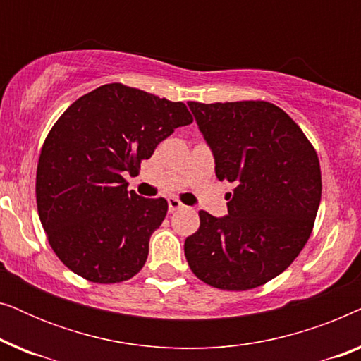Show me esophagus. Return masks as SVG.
Here are the masks:
<instances>
[{
    "label": "esophagus",
    "instance_id": "obj_1",
    "mask_svg": "<svg viewBox=\"0 0 361 361\" xmlns=\"http://www.w3.org/2000/svg\"><path fill=\"white\" fill-rule=\"evenodd\" d=\"M167 204H169V212H176V210L184 209V205H182L180 200L176 199V197H169V199H167Z\"/></svg>",
    "mask_w": 361,
    "mask_h": 361
}]
</instances>
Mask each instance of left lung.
Masks as SVG:
<instances>
[{
  "label": "left lung",
  "mask_w": 361,
  "mask_h": 361,
  "mask_svg": "<svg viewBox=\"0 0 361 361\" xmlns=\"http://www.w3.org/2000/svg\"><path fill=\"white\" fill-rule=\"evenodd\" d=\"M215 159L235 185L228 215L200 210L184 251L192 273L225 290L258 288L307 243L322 180L317 152L288 113L268 102L187 103Z\"/></svg>",
  "instance_id": "left-lung-1"
}]
</instances>
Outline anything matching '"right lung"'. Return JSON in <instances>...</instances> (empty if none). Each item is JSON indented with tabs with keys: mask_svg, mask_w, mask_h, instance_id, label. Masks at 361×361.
I'll return each instance as SVG.
<instances>
[{
	"mask_svg": "<svg viewBox=\"0 0 361 361\" xmlns=\"http://www.w3.org/2000/svg\"><path fill=\"white\" fill-rule=\"evenodd\" d=\"M192 123L180 102L106 83L72 103L44 141L36 176L37 212L54 253L92 283L140 273L167 200L128 190L125 174L176 128Z\"/></svg>",
	"mask_w": 361,
	"mask_h": 361,
	"instance_id": "right-lung-1",
	"label": "right lung"
}]
</instances>
